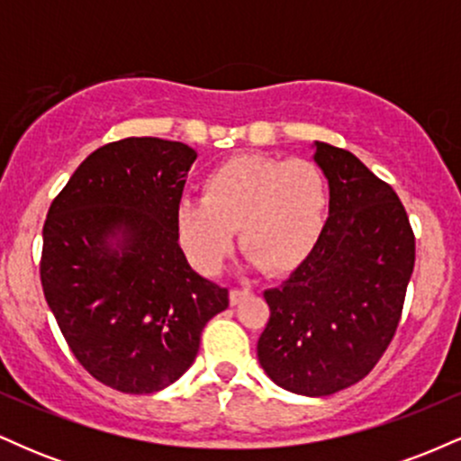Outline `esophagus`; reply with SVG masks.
Segmentation results:
<instances>
[{
	"label": "esophagus",
	"mask_w": 461,
	"mask_h": 461,
	"mask_svg": "<svg viewBox=\"0 0 461 461\" xmlns=\"http://www.w3.org/2000/svg\"><path fill=\"white\" fill-rule=\"evenodd\" d=\"M249 294H251V290H247V288H231V290H230V301H231V305L240 303V301L245 299V297H249Z\"/></svg>",
	"instance_id": "1"
}]
</instances>
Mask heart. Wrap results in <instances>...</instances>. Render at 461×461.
I'll list each match as a JSON object with an SVG mask.
<instances>
[{
	"label": "heart",
	"mask_w": 461,
	"mask_h": 461,
	"mask_svg": "<svg viewBox=\"0 0 461 461\" xmlns=\"http://www.w3.org/2000/svg\"><path fill=\"white\" fill-rule=\"evenodd\" d=\"M327 216L330 184L319 164L242 153L205 176L203 199L177 201L176 227L201 273L221 271L238 227L249 268L288 275L319 247Z\"/></svg>",
	"instance_id": "heart-1"
}]
</instances>
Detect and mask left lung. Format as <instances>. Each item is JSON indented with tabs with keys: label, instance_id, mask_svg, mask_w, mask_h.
Returning a JSON list of instances; mask_svg holds the SVG:
<instances>
[{
	"label": "left lung",
	"instance_id": "left-lung-1",
	"mask_svg": "<svg viewBox=\"0 0 461 461\" xmlns=\"http://www.w3.org/2000/svg\"><path fill=\"white\" fill-rule=\"evenodd\" d=\"M330 182L319 247L277 288L258 362L279 388L327 396L366 377L399 325L414 234L399 197L351 151L314 140Z\"/></svg>",
	"mask_w": 461,
	"mask_h": 461
}]
</instances>
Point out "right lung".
<instances>
[{
    "instance_id": "right-lung-1",
    "label": "right lung",
    "mask_w": 461,
    "mask_h": 461,
    "mask_svg": "<svg viewBox=\"0 0 461 461\" xmlns=\"http://www.w3.org/2000/svg\"><path fill=\"white\" fill-rule=\"evenodd\" d=\"M193 147L131 136L93 151L51 203L41 284L73 356L95 379L151 394L193 366L230 293L190 267L176 208Z\"/></svg>"
}]
</instances>
